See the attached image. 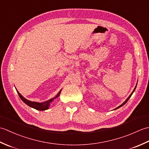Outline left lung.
<instances>
[{
	"label": "left lung",
	"instance_id": "left-lung-1",
	"mask_svg": "<svg viewBox=\"0 0 149 149\" xmlns=\"http://www.w3.org/2000/svg\"><path fill=\"white\" fill-rule=\"evenodd\" d=\"M136 86H137V84H136ZM136 86H135V88H134V90H133V91H132V92L131 93V94L130 95H129V97L127 98V99L125 100V102H123V104H121V105H120V106H118V107H116V108L115 109H118V108H119V107H122V106H123V105H124V104H125L126 102H127V101H128V100H129V99H130V97H131V95H132V93H134V91H135V89H136Z\"/></svg>",
	"mask_w": 149,
	"mask_h": 149
}]
</instances>
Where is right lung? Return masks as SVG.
<instances>
[{
    "instance_id": "obj_1",
    "label": "right lung",
    "mask_w": 149,
    "mask_h": 149,
    "mask_svg": "<svg viewBox=\"0 0 149 149\" xmlns=\"http://www.w3.org/2000/svg\"><path fill=\"white\" fill-rule=\"evenodd\" d=\"M17 91L19 97H20V98L21 99V100L23 101L25 104H26L27 106H29L31 107H33V108L37 109V110L44 111V110L49 109L50 102H52L54 100L56 99L57 97H59V95H60V93H61V90L59 91V93L57 94V95L56 97L52 98V99H51L47 100V101H45V102H33V101H30L29 100L25 99V98L22 96L17 90Z\"/></svg>"
}]
</instances>
